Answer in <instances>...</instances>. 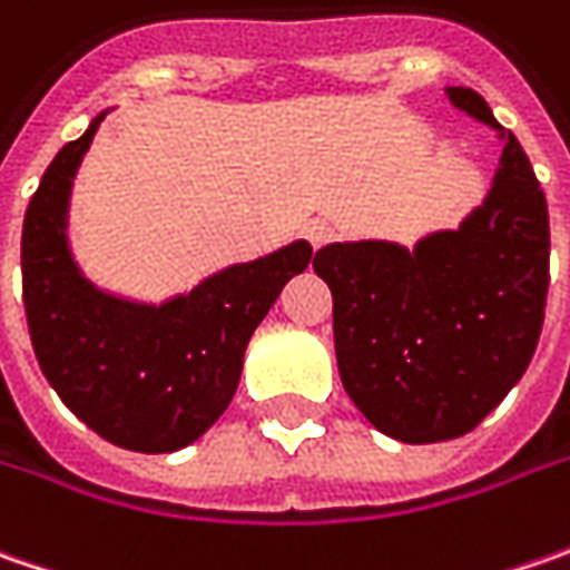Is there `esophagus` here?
I'll list each match as a JSON object with an SVG mask.
<instances>
[{"mask_svg": "<svg viewBox=\"0 0 570 570\" xmlns=\"http://www.w3.org/2000/svg\"><path fill=\"white\" fill-rule=\"evenodd\" d=\"M304 237L314 244V247H323L330 237H333V228H330V222H323V218H314V222H307L304 225Z\"/></svg>", "mask_w": 570, "mask_h": 570, "instance_id": "obj_1", "label": "esophagus"}]
</instances>
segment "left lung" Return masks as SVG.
<instances>
[{"label":"left lung","mask_w":570,"mask_h":570,"mask_svg":"<svg viewBox=\"0 0 570 570\" xmlns=\"http://www.w3.org/2000/svg\"><path fill=\"white\" fill-rule=\"evenodd\" d=\"M444 91L504 145L482 206L412 250L374 237L314 256L333 292L342 386L403 444L460 438L511 393L537 352L549 292V208L527 151L482 95Z\"/></svg>","instance_id":"left-lung-1"}]
</instances>
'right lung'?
Listing matches in <instances>:
<instances>
[{"instance_id":"right-lung-1","label":"right lung","mask_w":570,"mask_h":570,"mask_svg":"<svg viewBox=\"0 0 570 570\" xmlns=\"http://www.w3.org/2000/svg\"><path fill=\"white\" fill-rule=\"evenodd\" d=\"M107 110L47 167L21 230L24 311L33 355L59 400L104 441L174 453L228 409L244 352L314 247L292 240L206 275L161 304L95 285L69 244V203L85 151Z\"/></svg>"}]
</instances>
